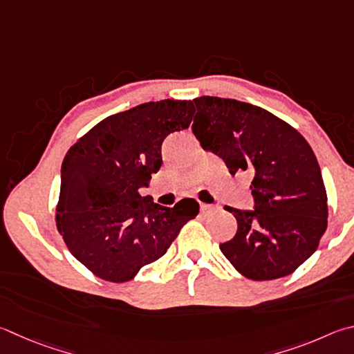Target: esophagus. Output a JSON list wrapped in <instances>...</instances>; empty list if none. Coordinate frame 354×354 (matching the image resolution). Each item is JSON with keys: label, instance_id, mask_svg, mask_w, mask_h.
I'll return each instance as SVG.
<instances>
[{"label": "esophagus", "instance_id": "esophagus-1", "mask_svg": "<svg viewBox=\"0 0 354 354\" xmlns=\"http://www.w3.org/2000/svg\"><path fill=\"white\" fill-rule=\"evenodd\" d=\"M199 205H201V210H203V212H207V210H215V209H218V205H215V204H205V203H201Z\"/></svg>", "mask_w": 354, "mask_h": 354}]
</instances>
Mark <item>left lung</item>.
Wrapping results in <instances>:
<instances>
[{
    "mask_svg": "<svg viewBox=\"0 0 354 354\" xmlns=\"http://www.w3.org/2000/svg\"><path fill=\"white\" fill-rule=\"evenodd\" d=\"M192 130L205 151L235 176L252 175L254 207L226 210L236 234L220 244L236 271L250 280L280 279L316 252L328 205L320 167L304 136L260 106L232 99L196 97Z\"/></svg>",
    "mask_w": 354,
    "mask_h": 354,
    "instance_id": "8db88e82",
    "label": "left lung"
}]
</instances>
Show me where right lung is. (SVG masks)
Instances as JSON below:
<instances>
[{
  "mask_svg": "<svg viewBox=\"0 0 354 354\" xmlns=\"http://www.w3.org/2000/svg\"><path fill=\"white\" fill-rule=\"evenodd\" d=\"M192 100H159L113 114L71 147L62 164L57 227L77 260L114 283L160 259L199 204L140 196L162 165L164 139L189 128Z\"/></svg>",
  "mask_w": 354,
  "mask_h": 354,
  "instance_id": "right-lung-1",
  "label": "right lung"
}]
</instances>
